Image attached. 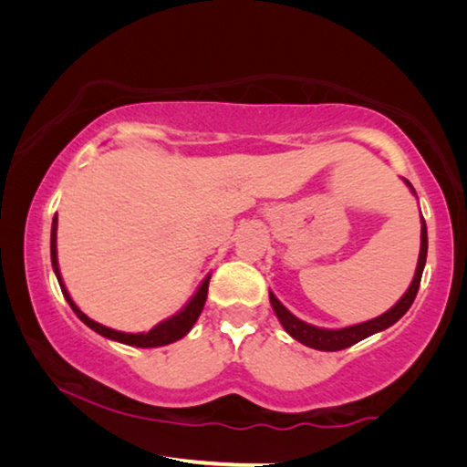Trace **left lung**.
<instances>
[{"label":"left lung","instance_id":"left-lung-1","mask_svg":"<svg viewBox=\"0 0 467 467\" xmlns=\"http://www.w3.org/2000/svg\"><path fill=\"white\" fill-rule=\"evenodd\" d=\"M408 183V181H406ZM408 187L412 189L414 187L408 183ZM426 251H429V236H426V224L422 220V231H420V255H418V265H416V274H414V280L410 284V288L406 290V295L398 300V305L391 306L389 311L379 315V317L365 321V323H358V326H350V327H344V329H321V327H315L309 326V323L296 319L295 315H292L286 306H284L278 298H275L272 292H270V303L274 306L275 315H278V319L282 323V327L288 331V334L298 339L300 344L315 348V350H326V352H336V350H344V348H350L360 339H365L368 336L377 334V331H383L387 327H391L395 321H400L404 317L406 311L412 306L414 298L418 295V288H420V280H422V272H424V264H426Z\"/></svg>","mask_w":467,"mask_h":467}]
</instances>
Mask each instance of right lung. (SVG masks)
I'll use <instances>...</instances> for the list:
<instances>
[{
  "label": "right lung",
  "instance_id": "obj_1",
  "mask_svg": "<svg viewBox=\"0 0 467 467\" xmlns=\"http://www.w3.org/2000/svg\"><path fill=\"white\" fill-rule=\"evenodd\" d=\"M55 241H57V216L53 218V224H51V264H53V270H55V275H57V280H59V286H61L63 296H66L69 306H72V311L78 315V317H80V321L86 323V326L97 331V334L105 336L109 339H115V342L128 344V346L156 348V346L172 344V342H177V339H181L183 336H187V331L193 327V323L197 321V317H200V313H202L203 305H205V298H208L210 275L202 282V286L197 288L193 298L185 305L183 311H179L175 317H171L167 321L158 323V326L150 329L148 334H123V331H117V329H110V327L100 326V323L92 321L88 315H84L80 309H78L76 303L72 300V296H69V292L66 290V286H63V280H61V274H59V267H57V244H55Z\"/></svg>",
  "mask_w": 467,
  "mask_h": 467
}]
</instances>
